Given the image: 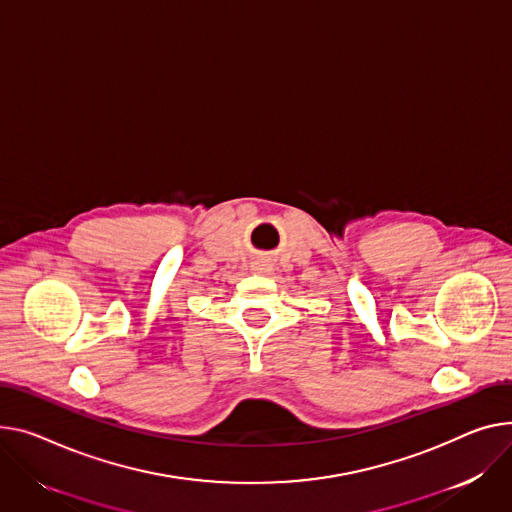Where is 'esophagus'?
I'll use <instances>...</instances> for the list:
<instances>
[{"label": "esophagus", "instance_id": "esophagus-1", "mask_svg": "<svg viewBox=\"0 0 512 512\" xmlns=\"http://www.w3.org/2000/svg\"><path fill=\"white\" fill-rule=\"evenodd\" d=\"M253 271H255V274H267V271L271 269V265H269V261L267 259H263V257H259V259H255L253 261Z\"/></svg>", "mask_w": 512, "mask_h": 512}]
</instances>
